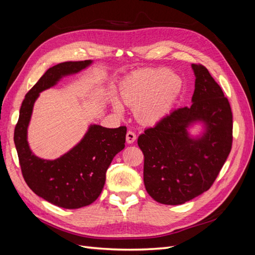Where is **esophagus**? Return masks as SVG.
Returning a JSON list of instances; mask_svg holds the SVG:
<instances>
[{
  "instance_id": "esophagus-1",
  "label": "esophagus",
  "mask_w": 255,
  "mask_h": 255,
  "mask_svg": "<svg viewBox=\"0 0 255 255\" xmlns=\"http://www.w3.org/2000/svg\"><path fill=\"white\" fill-rule=\"evenodd\" d=\"M136 134L133 132V130H128L127 133V142L128 143H133L136 140Z\"/></svg>"
}]
</instances>
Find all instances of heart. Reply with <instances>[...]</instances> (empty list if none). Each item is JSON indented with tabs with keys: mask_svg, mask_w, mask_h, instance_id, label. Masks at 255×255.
I'll use <instances>...</instances> for the list:
<instances>
[{
	"mask_svg": "<svg viewBox=\"0 0 255 255\" xmlns=\"http://www.w3.org/2000/svg\"><path fill=\"white\" fill-rule=\"evenodd\" d=\"M182 87L181 79L167 70L143 69L125 81L122 97L134 107L136 118L145 125L158 121L170 109ZM115 109L120 111L118 102Z\"/></svg>",
	"mask_w": 255,
	"mask_h": 255,
	"instance_id": "heart-1",
	"label": "heart"
}]
</instances>
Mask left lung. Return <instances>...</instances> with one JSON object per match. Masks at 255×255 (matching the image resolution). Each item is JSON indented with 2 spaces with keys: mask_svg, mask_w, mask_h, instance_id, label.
<instances>
[{
  "mask_svg": "<svg viewBox=\"0 0 255 255\" xmlns=\"http://www.w3.org/2000/svg\"><path fill=\"white\" fill-rule=\"evenodd\" d=\"M191 67L196 75L192 104L172 111L137 140L144 156L145 189L161 204H183L210 189L232 149L229 100L203 65ZM196 121L207 127L197 140L187 132Z\"/></svg>",
  "mask_w": 255,
  "mask_h": 255,
  "instance_id": "1",
  "label": "left lung"
}]
</instances>
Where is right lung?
<instances>
[{
  "label": "right lung",
  "instance_id": "add662e5",
  "mask_svg": "<svg viewBox=\"0 0 255 255\" xmlns=\"http://www.w3.org/2000/svg\"><path fill=\"white\" fill-rule=\"evenodd\" d=\"M90 64L91 60L65 61L48 69L23 100L13 134L22 175L28 187L45 201L69 210L87 206L101 194L106 170L116 154L125 148L127 127L90 126L80 143L54 160L34 155L27 143V127L39 92Z\"/></svg>",
  "mask_w": 255,
  "mask_h": 255
}]
</instances>
